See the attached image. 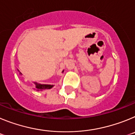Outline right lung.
<instances>
[{"instance_id":"obj_1","label":"right lung","mask_w":135,"mask_h":135,"mask_svg":"<svg viewBox=\"0 0 135 135\" xmlns=\"http://www.w3.org/2000/svg\"><path fill=\"white\" fill-rule=\"evenodd\" d=\"M18 71H20L18 70ZM20 74L21 75V72H20ZM34 84H35L36 86L35 89H36L37 90H45V89H51V88H53V87L54 86L51 85V84H42L36 82H34Z\"/></svg>"}]
</instances>
